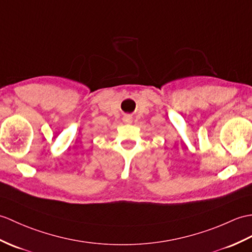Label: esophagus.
Here are the masks:
<instances>
[{
	"label": "esophagus",
	"instance_id": "obj_1",
	"mask_svg": "<svg viewBox=\"0 0 252 252\" xmlns=\"http://www.w3.org/2000/svg\"><path fill=\"white\" fill-rule=\"evenodd\" d=\"M124 121L126 122V124H132V121H133V120H132V117L128 116V115H127V116H125V117H124Z\"/></svg>",
	"mask_w": 252,
	"mask_h": 252
}]
</instances>
